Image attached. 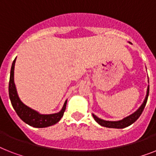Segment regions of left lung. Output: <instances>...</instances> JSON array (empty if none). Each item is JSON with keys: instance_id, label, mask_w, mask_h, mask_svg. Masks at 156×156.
I'll list each match as a JSON object with an SVG mask.
<instances>
[{"instance_id": "8db88e82", "label": "left lung", "mask_w": 156, "mask_h": 156, "mask_svg": "<svg viewBox=\"0 0 156 156\" xmlns=\"http://www.w3.org/2000/svg\"><path fill=\"white\" fill-rule=\"evenodd\" d=\"M148 82H149V80H148ZM148 94H149V86H148L147 90L146 98H145L144 102H143V104L140 106V108L138 109L135 113H133L132 115H129L127 117L124 118L123 119L119 120V121H107V120L101 119L98 118L96 115H94V114H92V115H93L94 119V120H95L96 122L102 126L108 127V128H125L126 126H130V125H131L132 123H134V122L140 118V116L141 115V114L143 113V111H144V107L146 106L147 101L148 98Z\"/></svg>"}]
</instances>
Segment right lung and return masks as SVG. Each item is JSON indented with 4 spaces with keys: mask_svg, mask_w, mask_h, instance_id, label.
<instances>
[{
    "mask_svg": "<svg viewBox=\"0 0 156 156\" xmlns=\"http://www.w3.org/2000/svg\"><path fill=\"white\" fill-rule=\"evenodd\" d=\"M16 58L12 62L11 71H10L9 83V94L12 106L16 112L20 119L22 121L34 127L43 128L52 126L59 122L64 115L66 107L67 100L63 105L62 109L58 113L51 114V115H41L37 111H34L30 107H27L19 98L16 87L14 83V66Z\"/></svg>",
    "mask_w": 156,
    "mask_h": 156,
    "instance_id": "right-lung-1",
    "label": "right lung"
}]
</instances>
